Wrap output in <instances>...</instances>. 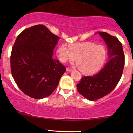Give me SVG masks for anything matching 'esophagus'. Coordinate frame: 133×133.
Masks as SVG:
<instances>
[{"label":"esophagus","mask_w":133,"mask_h":133,"mask_svg":"<svg viewBox=\"0 0 133 133\" xmlns=\"http://www.w3.org/2000/svg\"><path fill=\"white\" fill-rule=\"evenodd\" d=\"M66 70H67V71H68V72H71L72 71V69H70V68H67Z\"/></svg>","instance_id":"obj_1"}]
</instances>
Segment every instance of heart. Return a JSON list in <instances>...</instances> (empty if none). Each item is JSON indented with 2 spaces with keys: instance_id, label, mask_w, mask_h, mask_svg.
Masks as SVG:
<instances>
[{
  "instance_id": "b5f03b06",
  "label": "heart",
  "mask_w": 133,
  "mask_h": 133,
  "mask_svg": "<svg viewBox=\"0 0 133 133\" xmlns=\"http://www.w3.org/2000/svg\"><path fill=\"white\" fill-rule=\"evenodd\" d=\"M59 60L63 63L73 62L76 59L79 69L82 73L91 74L103 67L106 59V51L102 45L92 42L61 45L57 50Z\"/></svg>"
}]
</instances>
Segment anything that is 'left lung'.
Instances as JSON below:
<instances>
[{"mask_svg":"<svg viewBox=\"0 0 133 133\" xmlns=\"http://www.w3.org/2000/svg\"><path fill=\"white\" fill-rule=\"evenodd\" d=\"M99 35L106 42L109 59L97 74L84 76L77 84L78 92L85 98L95 101L108 95L119 81L124 65V54L118 39L105 32Z\"/></svg>","mask_w":133,"mask_h":133,"instance_id":"obj_1","label":"left lung"}]
</instances>
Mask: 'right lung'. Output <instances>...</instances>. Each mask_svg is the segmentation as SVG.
I'll use <instances>...</instances> for the list:
<instances>
[{"label": "right lung", "mask_w": 133, "mask_h": 133, "mask_svg": "<svg viewBox=\"0 0 133 133\" xmlns=\"http://www.w3.org/2000/svg\"><path fill=\"white\" fill-rule=\"evenodd\" d=\"M60 39L45 25H36L21 32L10 55L12 75L24 94L36 99L50 96L66 71L53 56Z\"/></svg>", "instance_id": "1"}]
</instances>
